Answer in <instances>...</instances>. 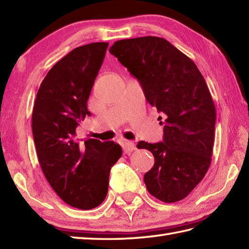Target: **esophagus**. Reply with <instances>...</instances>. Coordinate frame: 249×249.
<instances>
[{
    "mask_svg": "<svg viewBox=\"0 0 249 249\" xmlns=\"http://www.w3.org/2000/svg\"><path fill=\"white\" fill-rule=\"evenodd\" d=\"M122 147H123V150H124L125 153L133 152V151L136 148L134 142H131V141H128V140H124L123 141V144H122Z\"/></svg>",
    "mask_w": 249,
    "mask_h": 249,
    "instance_id": "esophagus-1",
    "label": "esophagus"
}]
</instances>
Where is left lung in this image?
Returning <instances> with one entry per match:
<instances>
[{"label":"left lung","instance_id":"obj_1","mask_svg":"<svg viewBox=\"0 0 249 249\" xmlns=\"http://www.w3.org/2000/svg\"><path fill=\"white\" fill-rule=\"evenodd\" d=\"M109 52L164 114L162 142L139 141L137 148L154 157L143 177L149 193L165 203L178 202L202 181L212 162L216 109L206 82L196 63L163 37L120 40Z\"/></svg>","mask_w":249,"mask_h":249}]
</instances>
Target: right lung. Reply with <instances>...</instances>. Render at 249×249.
Returning a JSON list of instances; mask_svg holds the SVG:
<instances>
[{
    "label": "right lung",
    "instance_id": "obj_1",
    "mask_svg": "<svg viewBox=\"0 0 249 249\" xmlns=\"http://www.w3.org/2000/svg\"><path fill=\"white\" fill-rule=\"evenodd\" d=\"M108 45L76 47L58 61L41 83L32 112L33 139L45 178L63 202L80 209L105 201L111 167L122 157L114 141L74 139L81 121L90 116L87 100Z\"/></svg>",
    "mask_w": 249,
    "mask_h": 249
}]
</instances>
